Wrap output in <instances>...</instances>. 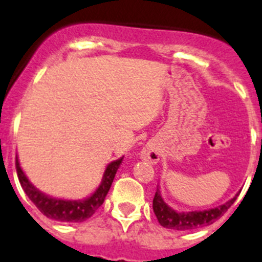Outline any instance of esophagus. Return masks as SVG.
I'll use <instances>...</instances> for the list:
<instances>
[{
	"label": "esophagus",
	"instance_id": "1",
	"mask_svg": "<svg viewBox=\"0 0 262 262\" xmlns=\"http://www.w3.org/2000/svg\"><path fill=\"white\" fill-rule=\"evenodd\" d=\"M141 158H142L143 160L148 161V163L155 164V163L159 161L158 148H156L155 145H152V143H148V145H146L145 147H143L142 152H141Z\"/></svg>",
	"mask_w": 262,
	"mask_h": 262
}]
</instances>
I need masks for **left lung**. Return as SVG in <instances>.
<instances>
[{
    "label": "left lung",
    "mask_w": 262,
    "mask_h": 262,
    "mask_svg": "<svg viewBox=\"0 0 262 262\" xmlns=\"http://www.w3.org/2000/svg\"><path fill=\"white\" fill-rule=\"evenodd\" d=\"M236 196H234L233 199H230L225 204L216 207V208L208 209V211L177 212L165 204L163 198H161L160 191H159V189H156L155 196L152 200V208L161 226L167 227V229H173V230H191V229L207 226V225H211L214 221H217L234 204Z\"/></svg>",
    "instance_id": "left-lung-1"
}]
</instances>
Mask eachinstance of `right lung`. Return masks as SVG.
<instances>
[{"label": "right lung", "mask_w": 262, "mask_h": 262, "mask_svg": "<svg viewBox=\"0 0 262 262\" xmlns=\"http://www.w3.org/2000/svg\"><path fill=\"white\" fill-rule=\"evenodd\" d=\"M121 161H123V158L112 161L111 164L107 165L99 187L95 190L94 194H92L84 200H63L48 196L29 182L28 178L21 170L20 165H19L18 158H16L15 167L19 182H20L24 192L32 200V203L37 207L41 213L45 214L49 219L55 220V221L82 222L90 219L95 213V211L103 204L104 198H106L107 192H108L110 187L114 182L115 174H116Z\"/></svg>", "instance_id": "obj_1"}]
</instances>
